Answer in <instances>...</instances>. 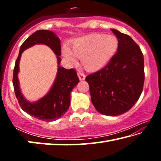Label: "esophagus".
Masks as SVG:
<instances>
[{
  "label": "esophagus",
  "mask_w": 161,
  "mask_h": 161,
  "mask_svg": "<svg viewBox=\"0 0 161 161\" xmlns=\"http://www.w3.org/2000/svg\"><path fill=\"white\" fill-rule=\"evenodd\" d=\"M77 75H78L79 79H80V80H85V75H84V73L82 72H81V71H79V72H77Z\"/></svg>",
  "instance_id": "34e87169"
}]
</instances>
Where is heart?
<instances>
[{"label":"heart","mask_w":161,"mask_h":161,"mask_svg":"<svg viewBox=\"0 0 161 161\" xmlns=\"http://www.w3.org/2000/svg\"><path fill=\"white\" fill-rule=\"evenodd\" d=\"M119 40L112 35L92 34L78 38L72 45V50L64 47L62 54L71 63H75V56L82 59L86 69L97 71L105 67L115 55Z\"/></svg>","instance_id":"b5f03b06"}]
</instances>
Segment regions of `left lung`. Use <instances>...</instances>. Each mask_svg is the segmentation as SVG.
<instances>
[{
  "mask_svg": "<svg viewBox=\"0 0 161 161\" xmlns=\"http://www.w3.org/2000/svg\"><path fill=\"white\" fill-rule=\"evenodd\" d=\"M119 40L117 53L107 66L89 75L91 99L103 115H121L133 107L142 93L144 59L141 49L129 35L111 29Z\"/></svg>",
  "mask_w": 161,
  "mask_h": 161,
  "instance_id": "1",
  "label": "left lung"
}]
</instances>
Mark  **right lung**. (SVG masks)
I'll return each instance as SVG.
<instances>
[{
    "instance_id": "right-lung-1",
    "label": "right lung",
    "mask_w": 161,
    "mask_h": 161,
    "mask_svg": "<svg viewBox=\"0 0 161 161\" xmlns=\"http://www.w3.org/2000/svg\"><path fill=\"white\" fill-rule=\"evenodd\" d=\"M36 44H44L50 47L57 55L58 69L53 86L48 93L35 103L27 100L21 93L17 77L21 54L26 48ZM61 42L55 33L47 30H40L29 36L20 46L13 69V84L16 98L22 109L27 114L44 121H53L66 113L70 105V94L80 82L77 72L59 66L61 62Z\"/></svg>"
}]
</instances>
